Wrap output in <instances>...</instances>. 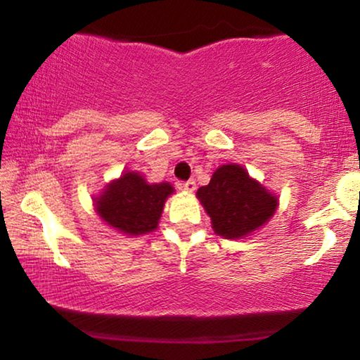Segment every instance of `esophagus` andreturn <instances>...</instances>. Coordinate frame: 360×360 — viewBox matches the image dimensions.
Wrapping results in <instances>:
<instances>
[{
	"mask_svg": "<svg viewBox=\"0 0 360 360\" xmlns=\"http://www.w3.org/2000/svg\"><path fill=\"white\" fill-rule=\"evenodd\" d=\"M180 188L188 191V193H193V191L196 190L195 180H188V181H185V184H180Z\"/></svg>",
	"mask_w": 360,
	"mask_h": 360,
	"instance_id": "1",
	"label": "esophagus"
}]
</instances>
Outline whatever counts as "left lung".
<instances>
[{
  "label": "left lung",
  "instance_id": "left-lung-1",
  "mask_svg": "<svg viewBox=\"0 0 360 360\" xmlns=\"http://www.w3.org/2000/svg\"><path fill=\"white\" fill-rule=\"evenodd\" d=\"M196 198L211 218V228L224 239H244L270 221L278 196L252 179L239 164L219 165Z\"/></svg>",
  "mask_w": 360,
  "mask_h": 360
}]
</instances>
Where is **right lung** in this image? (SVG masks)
<instances>
[{
    "instance_id": "obj_1",
    "label": "right lung",
    "mask_w": 360,
    "mask_h": 360,
    "mask_svg": "<svg viewBox=\"0 0 360 360\" xmlns=\"http://www.w3.org/2000/svg\"><path fill=\"white\" fill-rule=\"evenodd\" d=\"M174 191L169 181L149 184L139 172L126 170L93 198V206L110 228L126 236H142L157 229L165 201Z\"/></svg>"
}]
</instances>
